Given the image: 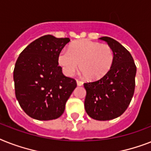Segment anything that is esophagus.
<instances>
[{"label":"esophagus","mask_w":151,"mask_h":151,"mask_svg":"<svg viewBox=\"0 0 151 151\" xmlns=\"http://www.w3.org/2000/svg\"><path fill=\"white\" fill-rule=\"evenodd\" d=\"M77 84H78V86H82L83 84H84V82L81 81H80V80H77Z\"/></svg>","instance_id":"34e87169"}]
</instances>
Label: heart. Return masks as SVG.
Masks as SVG:
<instances>
[{
	"label": "heart",
	"instance_id": "b5f03b06",
	"mask_svg": "<svg viewBox=\"0 0 151 151\" xmlns=\"http://www.w3.org/2000/svg\"><path fill=\"white\" fill-rule=\"evenodd\" d=\"M113 61L114 52L109 45L89 40L75 42L69 50H62L58 55V63L66 75H73L80 64L81 73L90 81L103 78Z\"/></svg>",
	"mask_w": 151,
	"mask_h": 151
}]
</instances>
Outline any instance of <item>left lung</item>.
I'll list each match as a JSON object with an SVG mask.
<instances>
[{
  "instance_id": "left-lung-1",
  "label": "left lung",
  "mask_w": 151,
  "mask_h": 151,
  "mask_svg": "<svg viewBox=\"0 0 151 151\" xmlns=\"http://www.w3.org/2000/svg\"><path fill=\"white\" fill-rule=\"evenodd\" d=\"M114 52L111 69L103 78L84 83V109L91 118L100 121L116 119L128 108L135 90L137 73L130 52L116 40L104 36Z\"/></svg>"
}]
</instances>
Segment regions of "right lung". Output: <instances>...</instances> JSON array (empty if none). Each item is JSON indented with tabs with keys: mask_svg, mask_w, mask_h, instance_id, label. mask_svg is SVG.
Masks as SVG:
<instances>
[{
	"mask_svg": "<svg viewBox=\"0 0 151 151\" xmlns=\"http://www.w3.org/2000/svg\"><path fill=\"white\" fill-rule=\"evenodd\" d=\"M69 42V38L43 35L29 44L16 61L13 76L16 99L32 118H59L77 87L75 80L63 75L58 65L59 53Z\"/></svg>",
	"mask_w": 151,
	"mask_h": 151,
	"instance_id": "right-lung-1",
	"label": "right lung"
}]
</instances>
